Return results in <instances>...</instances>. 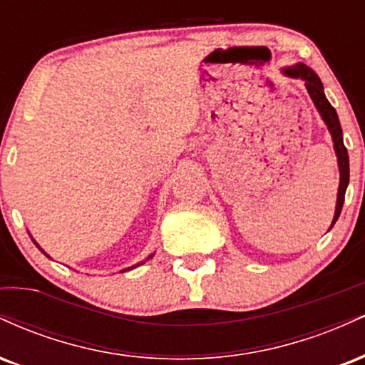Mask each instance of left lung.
<instances>
[{
    "mask_svg": "<svg viewBox=\"0 0 365 365\" xmlns=\"http://www.w3.org/2000/svg\"><path fill=\"white\" fill-rule=\"evenodd\" d=\"M283 72L288 75V77L293 78H302L305 82V87H307L309 94H311L314 104H316L317 111L321 113L322 120L328 125L331 135H333L334 142V150H336L338 156V166H340V187H338V200H336V211H334L333 217V226L336 223V220L340 217L343 202H345V192L346 187H349L350 180V166H349V153H346L345 144H343V133H341V125L340 120H338L336 110L331 106L328 99H326L324 91H322V83L317 77V73L314 72L312 68L305 66L304 63H299V65L290 66V68H283Z\"/></svg>",
    "mask_w": 365,
    "mask_h": 365,
    "instance_id": "left-lung-1",
    "label": "left lung"
}]
</instances>
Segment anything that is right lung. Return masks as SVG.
Instances as JSON below:
<instances>
[{
	"label": "right lung",
	"mask_w": 365,
	"mask_h": 365,
	"mask_svg": "<svg viewBox=\"0 0 365 365\" xmlns=\"http://www.w3.org/2000/svg\"><path fill=\"white\" fill-rule=\"evenodd\" d=\"M37 245V244H36ZM37 247H39V245H37ZM39 249H41V247H39ZM41 250H43V249H41ZM43 252H44V250H43ZM46 255H48V254H46Z\"/></svg>",
	"instance_id": "right-lung-1"
}]
</instances>
